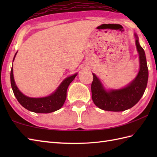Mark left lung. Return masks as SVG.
<instances>
[{
    "instance_id": "obj_1",
    "label": "left lung",
    "mask_w": 157,
    "mask_h": 157,
    "mask_svg": "<svg viewBox=\"0 0 157 157\" xmlns=\"http://www.w3.org/2000/svg\"><path fill=\"white\" fill-rule=\"evenodd\" d=\"M136 45L139 54L140 71L137 76L126 87L106 90L94 73L91 85L92 98L95 105L109 111H123L134 106L142 98L147 86L148 69L144 49L140 45L136 34Z\"/></svg>"
}]
</instances>
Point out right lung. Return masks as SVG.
<instances>
[{
    "instance_id": "obj_1",
    "label": "right lung",
    "mask_w": 157,
    "mask_h": 157,
    "mask_svg": "<svg viewBox=\"0 0 157 157\" xmlns=\"http://www.w3.org/2000/svg\"><path fill=\"white\" fill-rule=\"evenodd\" d=\"M17 52L13 58V61ZM77 73L65 78L55 92L48 96L43 98H30L23 94L17 87L13 77L12 66L11 71V84L17 100L25 109L37 113H49L57 111L62 107L66 100L68 86L74 79Z\"/></svg>"
}]
</instances>
